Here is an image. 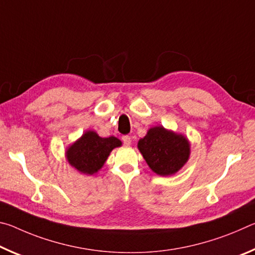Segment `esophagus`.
Listing matches in <instances>:
<instances>
[{
    "mask_svg": "<svg viewBox=\"0 0 255 255\" xmlns=\"http://www.w3.org/2000/svg\"><path fill=\"white\" fill-rule=\"evenodd\" d=\"M123 141L126 146H129L131 144V138L129 136H123Z\"/></svg>",
    "mask_w": 255,
    "mask_h": 255,
    "instance_id": "obj_1",
    "label": "esophagus"
}]
</instances>
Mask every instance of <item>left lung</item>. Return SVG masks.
Returning <instances> with one entry per match:
<instances>
[{
	"mask_svg": "<svg viewBox=\"0 0 255 255\" xmlns=\"http://www.w3.org/2000/svg\"><path fill=\"white\" fill-rule=\"evenodd\" d=\"M137 147L149 169L161 176H170L182 169L190 158V141L183 133L155 126L138 140Z\"/></svg>",
	"mask_w": 255,
	"mask_h": 255,
	"instance_id": "obj_1",
	"label": "left lung"
}]
</instances>
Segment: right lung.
<instances>
[{"instance_id": "add662e5", "label": "right lung", "mask_w": 255, "mask_h": 255, "mask_svg": "<svg viewBox=\"0 0 255 255\" xmlns=\"http://www.w3.org/2000/svg\"><path fill=\"white\" fill-rule=\"evenodd\" d=\"M122 145V140L117 137L103 138L94 130H86L66 148L65 157L80 173L93 175L102 169L112 149Z\"/></svg>"}]
</instances>
